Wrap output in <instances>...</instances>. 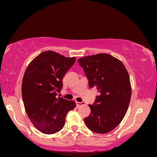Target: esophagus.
I'll use <instances>...</instances> for the list:
<instances>
[{"label": "esophagus", "mask_w": 157, "mask_h": 157, "mask_svg": "<svg viewBox=\"0 0 157 157\" xmlns=\"http://www.w3.org/2000/svg\"><path fill=\"white\" fill-rule=\"evenodd\" d=\"M76 104H77V107H79L80 105H84L85 103L84 102H78V101H77L76 102Z\"/></svg>", "instance_id": "obj_1"}]
</instances>
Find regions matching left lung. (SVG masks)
Wrapping results in <instances>:
<instances>
[{"label": "left lung", "instance_id": "obj_1", "mask_svg": "<svg viewBox=\"0 0 157 157\" xmlns=\"http://www.w3.org/2000/svg\"><path fill=\"white\" fill-rule=\"evenodd\" d=\"M88 79L90 88L98 92L90 115L84 118L90 130L106 134L124 117L130 101L132 87L128 72L121 60L108 54L84 56L78 59Z\"/></svg>", "mask_w": 157, "mask_h": 157}]
</instances>
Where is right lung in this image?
I'll use <instances>...</instances> for the list:
<instances>
[{"label": "right lung", "instance_id": "obj_1", "mask_svg": "<svg viewBox=\"0 0 157 157\" xmlns=\"http://www.w3.org/2000/svg\"><path fill=\"white\" fill-rule=\"evenodd\" d=\"M76 58L54 51H45L33 59L23 75L21 94L25 111L32 124L45 134L63 128L67 113L76 107L75 101L57 98L62 79Z\"/></svg>", "mask_w": 157, "mask_h": 157}]
</instances>
